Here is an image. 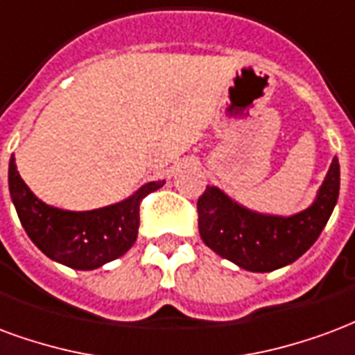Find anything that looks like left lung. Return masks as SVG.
<instances>
[{
    "label": "left lung",
    "instance_id": "8db88e82",
    "mask_svg": "<svg viewBox=\"0 0 355 355\" xmlns=\"http://www.w3.org/2000/svg\"><path fill=\"white\" fill-rule=\"evenodd\" d=\"M340 166L335 157L314 204L291 217L263 216L206 187L196 202L204 244L223 259L252 272H270L301 257L322 234L337 204Z\"/></svg>",
    "mask_w": 355,
    "mask_h": 355
}]
</instances>
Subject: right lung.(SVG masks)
<instances>
[{
    "label": "right lung",
    "instance_id": "right-lung-1",
    "mask_svg": "<svg viewBox=\"0 0 355 355\" xmlns=\"http://www.w3.org/2000/svg\"><path fill=\"white\" fill-rule=\"evenodd\" d=\"M162 185L151 181L123 202L68 211L41 202L18 174L15 157L9 160V191L24 231L46 257L77 270H92L128 252L138 236L139 204Z\"/></svg>",
    "mask_w": 355,
    "mask_h": 355
}]
</instances>
